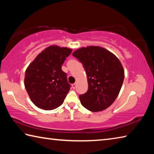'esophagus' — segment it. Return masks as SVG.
I'll use <instances>...</instances> for the list:
<instances>
[{
    "instance_id": "34e87169",
    "label": "esophagus",
    "mask_w": 154,
    "mask_h": 154,
    "mask_svg": "<svg viewBox=\"0 0 154 154\" xmlns=\"http://www.w3.org/2000/svg\"><path fill=\"white\" fill-rule=\"evenodd\" d=\"M76 86H77L76 83H73V84H72V89H75V88H76Z\"/></svg>"
}]
</instances>
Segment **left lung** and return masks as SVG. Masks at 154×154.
I'll list each match as a JSON object with an SVG mask.
<instances>
[{
    "label": "left lung",
    "mask_w": 154,
    "mask_h": 154,
    "mask_svg": "<svg viewBox=\"0 0 154 154\" xmlns=\"http://www.w3.org/2000/svg\"><path fill=\"white\" fill-rule=\"evenodd\" d=\"M72 56L83 64L87 75L88 90L79 95L82 105L92 112L109 107L123 84L124 70L121 62L112 52L100 46L83 47Z\"/></svg>",
    "instance_id": "1"
}]
</instances>
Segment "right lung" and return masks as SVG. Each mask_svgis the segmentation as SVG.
Segmentation results:
<instances>
[{
	"instance_id": "right-lung-1",
	"label": "right lung",
	"mask_w": 154,
	"mask_h": 154,
	"mask_svg": "<svg viewBox=\"0 0 154 154\" xmlns=\"http://www.w3.org/2000/svg\"><path fill=\"white\" fill-rule=\"evenodd\" d=\"M71 52V48L50 45L28 65L24 85L30 100L37 107L53 110L63 103L71 86L62 65Z\"/></svg>"
}]
</instances>
